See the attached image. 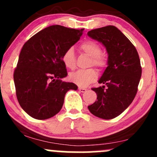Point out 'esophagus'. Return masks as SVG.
<instances>
[{
  "label": "esophagus",
  "instance_id": "esophagus-1",
  "mask_svg": "<svg viewBox=\"0 0 157 157\" xmlns=\"http://www.w3.org/2000/svg\"><path fill=\"white\" fill-rule=\"evenodd\" d=\"M78 90H79V91H80V92H86V90H87L86 89L82 88V87H79Z\"/></svg>",
  "mask_w": 157,
  "mask_h": 157
}]
</instances>
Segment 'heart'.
Masks as SVG:
<instances>
[{"label": "heart", "mask_w": 157, "mask_h": 157, "mask_svg": "<svg viewBox=\"0 0 157 157\" xmlns=\"http://www.w3.org/2000/svg\"><path fill=\"white\" fill-rule=\"evenodd\" d=\"M80 48L83 52L91 57V65L95 66L99 69H103L107 65L106 58L101 53V48L96 42L92 40H86L82 43ZM62 60L67 68L74 69L76 65L75 54L73 48H68L62 54ZM96 71L94 69L79 70L71 73L69 78L71 82L80 87L87 86L89 84L95 81L97 79Z\"/></svg>", "instance_id": "1"}]
</instances>
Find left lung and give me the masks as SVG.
I'll return each mask as SVG.
<instances>
[{"label":"left lung","mask_w":157,"mask_h":157,"mask_svg":"<svg viewBox=\"0 0 157 157\" xmlns=\"http://www.w3.org/2000/svg\"><path fill=\"white\" fill-rule=\"evenodd\" d=\"M89 37L101 43L108 52V67L98 80L104 84L92 90L97 101L88 108L98 117L110 120L131 105L141 77L139 56L131 41L117 27L108 25L91 30Z\"/></svg>","instance_id":"1"}]
</instances>
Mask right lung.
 Returning <instances> with one entry per match:
<instances>
[{"label": "right lung", "instance_id": "obj_1", "mask_svg": "<svg viewBox=\"0 0 157 157\" xmlns=\"http://www.w3.org/2000/svg\"><path fill=\"white\" fill-rule=\"evenodd\" d=\"M83 30L51 25L23 45L13 79L18 101L31 117L55 116L62 108L66 92L77 90L76 84L62 80L67 75L62 56L80 40Z\"/></svg>", "mask_w": 157, "mask_h": 157}]
</instances>
